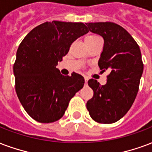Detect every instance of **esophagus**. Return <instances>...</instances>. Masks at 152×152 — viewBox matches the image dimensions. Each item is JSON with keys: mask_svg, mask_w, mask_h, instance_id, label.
<instances>
[{"mask_svg": "<svg viewBox=\"0 0 152 152\" xmlns=\"http://www.w3.org/2000/svg\"><path fill=\"white\" fill-rule=\"evenodd\" d=\"M85 83L87 84V81H88V78H87V77H85Z\"/></svg>", "mask_w": 152, "mask_h": 152, "instance_id": "34e87169", "label": "esophagus"}]
</instances>
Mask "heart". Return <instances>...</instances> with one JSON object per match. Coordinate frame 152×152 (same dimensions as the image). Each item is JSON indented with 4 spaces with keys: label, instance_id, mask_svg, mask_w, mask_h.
Listing matches in <instances>:
<instances>
[{
    "label": "heart",
    "instance_id": "1",
    "mask_svg": "<svg viewBox=\"0 0 152 152\" xmlns=\"http://www.w3.org/2000/svg\"><path fill=\"white\" fill-rule=\"evenodd\" d=\"M99 39H101V38L98 35H96V34H88L85 38V42H90L95 41V40Z\"/></svg>",
    "mask_w": 152,
    "mask_h": 152
}]
</instances>
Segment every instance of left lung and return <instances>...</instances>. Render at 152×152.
<instances>
[{"label": "left lung", "mask_w": 152, "mask_h": 152, "mask_svg": "<svg viewBox=\"0 0 152 152\" xmlns=\"http://www.w3.org/2000/svg\"><path fill=\"white\" fill-rule=\"evenodd\" d=\"M86 25L88 30L104 39L98 66L102 72H110L104 85L94 79L88 81L93 90V96L86 106L95 122L113 123L127 113L137 96L143 72L141 51L132 36L116 23L90 22Z\"/></svg>", "instance_id": "obj_1"}]
</instances>
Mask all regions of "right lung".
<instances>
[{
    "instance_id": "1",
    "label": "right lung",
    "mask_w": 152,
    "mask_h": 152,
    "mask_svg": "<svg viewBox=\"0 0 152 152\" xmlns=\"http://www.w3.org/2000/svg\"><path fill=\"white\" fill-rule=\"evenodd\" d=\"M88 32L82 22H47L34 28L19 45L13 64L15 90L25 110L37 122L61 118L84 86L81 75L63 76L56 65L73 42Z\"/></svg>"
}]
</instances>
